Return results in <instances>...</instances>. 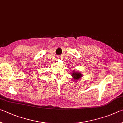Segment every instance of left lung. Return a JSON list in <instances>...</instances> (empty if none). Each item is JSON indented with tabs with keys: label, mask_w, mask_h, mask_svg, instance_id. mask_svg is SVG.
<instances>
[{
	"label": "left lung",
	"mask_w": 123,
	"mask_h": 123,
	"mask_svg": "<svg viewBox=\"0 0 123 123\" xmlns=\"http://www.w3.org/2000/svg\"><path fill=\"white\" fill-rule=\"evenodd\" d=\"M83 74L80 73L79 72H77L74 70L72 73V77L73 78L74 81H77L78 80H79L83 77Z\"/></svg>",
	"instance_id": "obj_1"
}]
</instances>
